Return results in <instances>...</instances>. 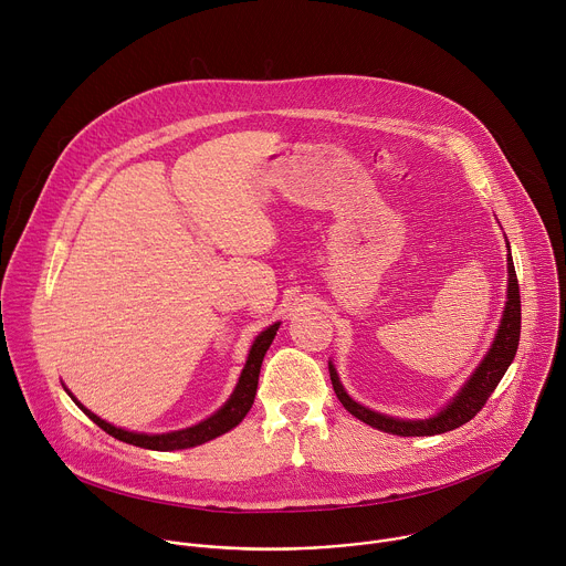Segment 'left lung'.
I'll return each instance as SVG.
<instances>
[{"label":"left lung","instance_id":"obj_1","mask_svg":"<svg viewBox=\"0 0 566 566\" xmlns=\"http://www.w3.org/2000/svg\"><path fill=\"white\" fill-rule=\"evenodd\" d=\"M506 249H509V289H506V306H504V313L500 319V329H497L486 356H483V360L476 365V369L470 374V378L461 385V389L446 402V406L430 419H396V417L374 412V410L360 406V402H356L345 391V387L338 378V371H336L334 363L329 360L334 391L349 415H354L363 423H367L376 430H382L387 434L434 437V434H443V432H450V430L468 423L483 408V402L491 398V394L500 385L502 376L511 367L517 345H520V325H522L520 284H517L509 241H506Z\"/></svg>","mask_w":566,"mask_h":566}]
</instances>
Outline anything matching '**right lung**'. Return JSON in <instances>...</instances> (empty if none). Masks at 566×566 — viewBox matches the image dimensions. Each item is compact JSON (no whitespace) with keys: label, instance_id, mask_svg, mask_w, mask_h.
Listing matches in <instances>:
<instances>
[{"label":"right lung","instance_id":"1","mask_svg":"<svg viewBox=\"0 0 566 566\" xmlns=\"http://www.w3.org/2000/svg\"><path fill=\"white\" fill-rule=\"evenodd\" d=\"M280 329V322L275 325L266 327L251 345L249 358L244 369H241V376L230 394V398L223 402V406L210 415L208 419L199 421L197 426L184 428V430H175V432H164V434H145V432H129L123 428H116L112 423H107L105 419L96 417L92 410H87L83 402H80L69 389L66 394L75 400V406L83 410L98 428H103L107 434H112L118 441H125L129 446H138V448H147V450H158V452H170V450H186V448H195L201 446L206 441H212L221 434H226L228 430H232L234 426H239L244 421V417L249 415V410L253 408V400L258 394V380H260V369H262V360L264 354L269 352L275 334Z\"/></svg>","mask_w":566,"mask_h":566}]
</instances>
